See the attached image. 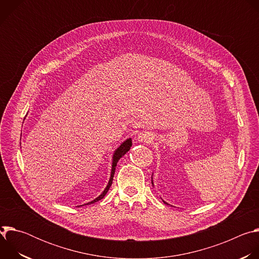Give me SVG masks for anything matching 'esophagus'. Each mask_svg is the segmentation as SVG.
Wrapping results in <instances>:
<instances>
[{
	"label": "esophagus",
	"instance_id": "1",
	"mask_svg": "<svg viewBox=\"0 0 259 259\" xmlns=\"http://www.w3.org/2000/svg\"><path fill=\"white\" fill-rule=\"evenodd\" d=\"M152 140H153V135H152L151 133H149V132L143 131V132H140V133L137 135V141H139V142H146V143H149V142H151Z\"/></svg>",
	"mask_w": 259,
	"mask_h": 259
}]
</instances>
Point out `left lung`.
Returning a JSON list of instances; mask_svg holds the SVG:
<instances>
[{
  "mask_svg": "<svg viewBox=\"0 0 259 259\" xmlns=\"http://www.w3.org/2000/svg\"><path fill=\"white\" fill-rule=\"evenodd\" d=\"M152 184H153V187H154V181H153V175H152ZM163 202H164V203H165V204H167V205H169V204H168V203H167V202H165V201H164V200H163Z\"/></svg>",
  "mask_w": 259,
  "mask_h": 259,
  "instance_id": "obj_1",
  "label": "left lung"
}]
</instances>
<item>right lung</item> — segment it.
Masks as SVG:
<instances>
[{"label": "right lung", "instance_id": "1", "mask_svg": "<svg viewBox=\"0 0 259 259\" xmlns=\"http://www.w3.org/2000/svg\"><path fill=\"white\" fill-rule=\"evenodd\" d=\"M131 146H132V139L131 138H127L125 141H123L121 144H120V146H118L117 149L115 150V152H114V154H113V160H112V171H110V177H109V180H108V183H107V186L105 187V189L103 190V192L97 197V198H95L94 200H92L91 202H88L87 204H84V205H89V204H93V203H95V202H97V201H99V200H101V199H103L104 198V196L106 195V193L108 192V190H109V188H110V186H112V183H113V179H114V174H115V171H116V167H117V164H118V162H119V160L131 149ZM80 206H82V205H80ZM80 206H78V207H80Z\"/></svg>", "mask_w": 259, "mask_h": 259}]
</instances>
